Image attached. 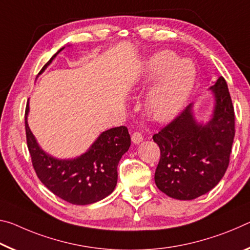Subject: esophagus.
I'll list each match as a JSON object with an SVG mask.
<instances>
[{"mask_svg":"<svg viewBox=\"0 0 250 250\" xmlns=\"http://www.w3.org/2000/svg\"><path fill=\"white\" fill-rule=\"evenodd\" d=\"M143 140H144V138H143V135L141 133L135 132L132 134V142L134 144H140V143L143 142Z\"/></svg>","mask_w":250,"mask_h":250,"instance_id":"34e87169","label":"esophagus"}]
</instances>
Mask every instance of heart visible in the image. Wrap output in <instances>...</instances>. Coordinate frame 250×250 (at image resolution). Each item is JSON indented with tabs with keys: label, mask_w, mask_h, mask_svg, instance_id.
<instances>
[{
	"label": "heart",
	"mask_w": 250,
	"mask_h": 250,
	"mask_svg": "<svg viewBox=\"0 0 250 250\" xmlns=\"http://www.w3.org/2000/svg\"><path fill=\"white\" fill-rule=\"evenodd\" d=\"M156 84L147 96V112L155 121L173 118L190 95L196 80V67L188 59H178L171 51L153 55L143 68V84L154 80Z\"/></svg>",
	"instance_id": "obj_1"
}]
</instances>
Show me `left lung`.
<instances>
[{
    "label": "left lung",
    "instance_id": "1",
    "mask_svg": "<svg viewBox=\"0 0 250 250\" xmlns=\"http://www.w3.org/2000/svg\"><path fill=\"white\" fill-rule=\"evenodd\" d=\"M209 89L215 105L205 124L196 121L189 104L153 136L161 149L155 184L171 198L190 200L208 193L229 165L235 136L234 106L223 76Z\"/></svg>",
    "mask_w": 250,
    "mask_h": 250
}]
</instances>
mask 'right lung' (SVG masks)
Segmentation results:
<instances>
[{
    "label": "right lung",
    "instance_id": "1",
    "mask_svg": "<svg viewBox=\"0 0 250 250\" xmlns=\"http://www.w3.org/2000/svg\"><path fill=\"white\" fill-rule=\"evenodd\" d=\"M62 50L64 47L52 56L39 74L45 71ZM28 112L27 102L25 130L33 167L40 181L53 194L74 205H89L113 193L117 184L118 162L130 146V136L125 126L105 130L81 156L59 159L40 147L28 127Z\"/></svg>",
    "mask_w": 250,
    "mask_h": 250
}]
</instances>
